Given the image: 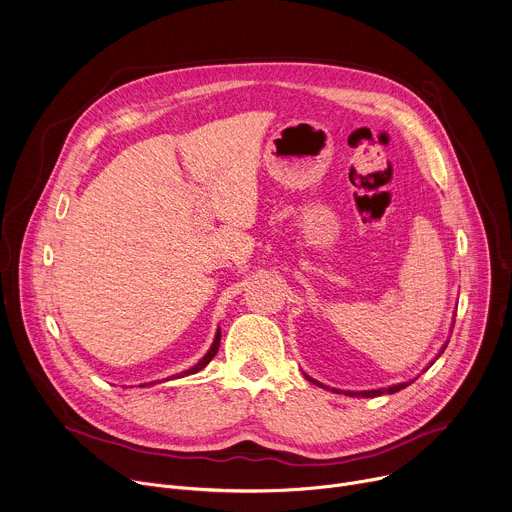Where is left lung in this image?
I'll return each instance as SVG.
<instances>
[{"label": "left lung", "instance_id": "8db88e82", "mask_svg": "<svg viewBox=\"0 0 512 512\" xmlns=\"http://www.w3.org/2000/svg\"><path fill=\"white\" fill-rule=\"evenodd\" d=\"M445 348H447V346H443V350H445ZM443 350H441V354H443ZM431 364H433V362H431ZM307 380H311V382L317 384V386H323V384H319L317 380H313V378H309V376H307ZM411 382H413V380H411ZM411 382L394 384V386H390V388H386V390H364V392H350V390H348V392H344V394H348V396H366V399H370V396H380V394H384V392H390V394H392V392H399V390H403L405 386H409ZM323 388H327V386H323ZM333 392H337V390L333 388Z\"/></svg>", "mask_w": 512, "mask_h": 512}]
</instances>
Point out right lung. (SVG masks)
I'll list each match as a JSON object with an SVG mask.
<instances>
[{
	"mask_svg": "<svg viewBox=\"0 0 512 512\" xmlns=\"http://www.w3.org/2000/svg\"><path fill=\"white\" fill-rule=\"evenodd\" d=\"M219 337H221V333L217 331V335H215V339H213V346H211V350L201 358V362L197 364V366H193L191 370H187V372H183V374H179V376H187V374H195V372H199V370H203L213 358H215V354H217V350H219ZM179 376H175V378H179ZM140 386H144V384H140Z\"/></svg>",
	"mask_w": 512,
	"mask_h": 512,
	"instance_id": "right-lung-1",
	"label": "right lung"
}]
</instances>
